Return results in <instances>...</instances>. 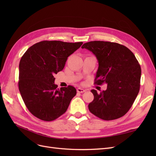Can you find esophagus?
<instances>
[{"instance_id": "34e87169", "label": "esophagus", "mask_w": 156, "mask_h": 156, "mask_svg": "<svg viewBox=\"0 0 156 156\" xmlns=\"http://www.w3.org/2000/svg\"><path fill=\"white\" fill-rule=\"evenodd\" d=\"M85 91H86L85 90L83 89V88H78L77 89V92L78 93H83V92H84Z\"/></svg>"}]
</instances>
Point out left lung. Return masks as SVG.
<instances>
[{
  "mask_svg": "<svg viewBox=\"0 0 156 156\" xmlns=\"http://www.w3.org/2000/svg\"><path fill=\"white\" fill-rule=\"evenodd\" d=\"M96 56L98 69L95 84H107L106 90H92L94 100L88 109L104 120H115L129 110L137 96L141 69L134 54L126 46L114 42L93 41L84 44Z\"/></svg>",
  "mask_w": 156,
  "mask_h": 156,
  "instance_id": "8db88e82",
  "label": "left lung"
}]
</instances>
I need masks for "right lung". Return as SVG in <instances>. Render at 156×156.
<instances>
[{"instance_id": "add662e5", "label": "right lung", "mask_w": 156, "mask_h": 156, "mask_svg": "<svg viewBox=\"0 0 156 156\" xmlns=\"http://www.w3.org/2000/svg\"><path fill=\"white\" fill-rule=\"evenodd\" d=\"M83 42L42 41L31 46L21 57L19 90L29 111L41 120L53 121L67 111L76 89L57 88L55 74L64 68L68 57Z\"/></svg>"}]
</instances>
